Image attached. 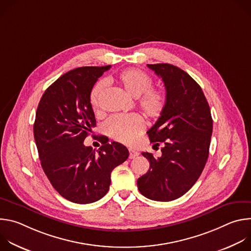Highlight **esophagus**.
Segmentation results:
<instances>
[{"label": "esophagus", "instance_id": "obj_1", "mask_svg": "<svg viewBox=\"0 0 251 251\" xmlns=\"http://www.w3.org/2000/svg\"><path fill=\"white\" fill-rule=\"evenodd\" d=\"M137 156H139V152H138V151L129 149V158H130V159H134V158H136Z\"/></svg>", "mask_w": 251, "mask_h": 251}]
</instances>
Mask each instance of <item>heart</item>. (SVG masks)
Returning <instances> with one entry per match:
<instances>
[{
  "label": "heart",
  "mask_w": 251,
  "mask_h": 251,
  "mask_svg": "<svg viewBox=\"0 0 251 251\" xmlns=\"http://www.w3.org/2000/svg\"><path fill=\"white\" fill-rule=\"evenodd\" d=\"M117 83L133 97H138L139 106L148 117L158 118L166 105L165 91L160 87H153L152 78L144 71L130 67L123 69L116 75ZM106 82L100 80L94 84L89 93V102L94 110H98ZM106 134L115 141L126 145L136 142L144 130V120L138 114L114 115L104 125Z\"/></svg>",
  "instance_id": "heart-1"
}]
</instances>
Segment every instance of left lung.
Returning <instances> with one entry per match:
<instances>
[{
	"instance_id": "8db88e82",
	"label": "left lung",
	"mask_w": 251,
	"mask_h": 251,
	"mask_svg": "<svg viewBox=\"0 0 251 251\" xmlns=\"http://www.w3.org/2000/svg\"><path fill=\"white\" fill-rule=\"evenodd\" d=\"M147 66L166 88L165 108L147 132L151 143L164 142V147L159 158L142 153L150 169L137 186L150 200L170 201L185 195L200 177L208 157L212 118L201 86L186 71L169 63Z\"/></svg>"
}]
</instances>
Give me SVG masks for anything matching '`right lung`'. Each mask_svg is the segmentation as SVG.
Returning a JSON list of instances; mask_svg holds the SVG:
<instances>
[{
    "label": "right lung",
    "mask_w": 251,
    "mask_h": 251,
    "mask_svg": "<svg viewBox=\"0 0 251 251\" xmlns=\"http://www.w3.org/2000/svg\"><path fill=\"white\" fill-rule=\"evenodd\" d=\"M111 66H83L68 71L44 93L35 113L33 136L45 174L64 199L91 203L109 190L111 172L129 156L117 142L93 150L83 142L96 126L89 93Z\"/></svg>",
    "instance_id": "add662e5"
}]
</instances>
